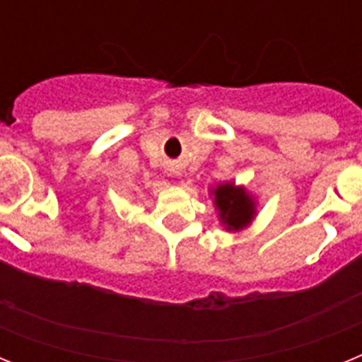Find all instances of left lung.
<instances>
[{
	"label": "left lung",
	"instance_id": "obj_1",
	"mask_svg": "<svg viewBox=\"0 0 362 362\" xmlns=\"http://www.w3.org/2000/svg\"><path fill=\"white\" fill-rule=\"evenodd\" d=\"M216 204L221 221L228 225V230H239L248 225L254 216V203L241 188L233 185H221L216 190Z\"/></svg>",
	"mask_w": 362,
	"mask_h": 362
}]
</instances>
